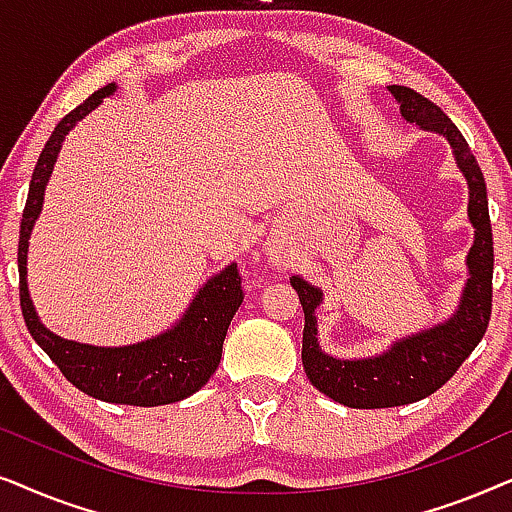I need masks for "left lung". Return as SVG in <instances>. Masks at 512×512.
I'll use <instances>...</instances> for the list:
<instances>
[{
	"label": "left lung",
	"instance_id": "8db88e82",
	"mask_svg": "<svg viewBox=\"0 0 512 512\" xmlns=\"http://www.w3.org/2000/svg\"><path fill=\"white\" fill-rule=\"evenodd\" d=\"M388 91L400 102V112L410 124L445 135L452 145L456 163L468 180V217L475 227V243L468 252L470 278L463 290L459 311L447 323L403 339L393 344L391 351L365 360H337L320 351L313 311L323 299V292L302 278H290L304 309L302 363L306 377L327 398L346 407H356V410L417 403L438 391L454 377L470 351L480 344L487 332L489 316H492L494 241L487 185L478 161L459 128L435 102L407 86H388Z\"/></svg>",
	"mask_w": 512,
	"mask_h": 512
}]
</instances>
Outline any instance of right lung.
<instances>
[{"label":"right lung","instance_id":"obj_1","mask_svg":"<svg viewBox=\"0 0 512 512\" xmlns=\"http://www.w3.org/2000/svg\"><path fill=\"white\" fill-rule=\"evenodd\" d=\"M114 88H117L114 84L102 86L100 91L88 95L79 107H74L70 114H65L39 154L30 180V192H27L23 220H20V311H23L25 325L34 342L42 346L46 356L63 372V377L79 391L105 400V403L156 407L177 403V400L196 393L220 365L229 323L245 297L236 264H231L220 276L210 278L203 285L180 325L159 337L147 339V342L121 346V349H98V346L67 342V339L53 335L39 323L25 281L27 241H30L34 220L42 213L44 187L49 182L65 135L93 107H98L105 95L114 93Z\"/></svg>","mask_w":512,"mask_h":512}]
</instances>
